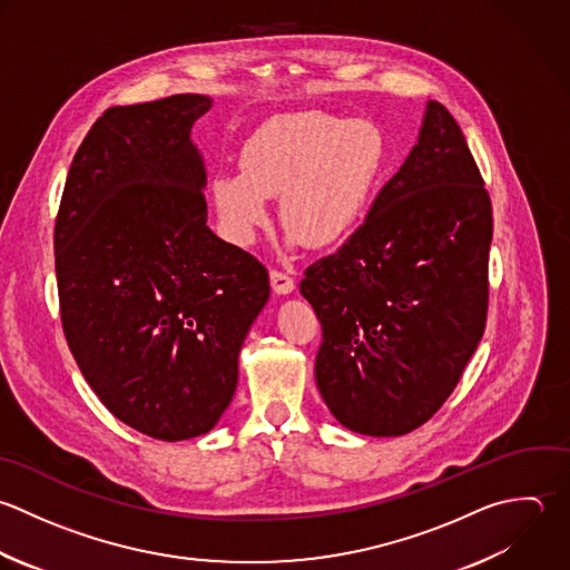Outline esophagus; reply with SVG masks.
Masks as SVG:
<instances>
[{"label": "esophagus", "instance_id": "obj_1", "mask_svg": "<svg viewBox=\"0 0 570 570\" xmlns=\"http://www.w3.org/2000/svg\"><path fill=\"white\" fill-rule=\"evenodd\" d=\"M271 286H273V291H275L277 295H288V293L295 291V279H293L291 275H286V273L273 268V271H271Z\"/></svg>", "mask_w": 570, "mask_h": 570}]
</instances>
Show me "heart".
I'll list each match as a JSON object with an SVG mask.
<instances>
[{
	"label": "heart",
	"instance_id": "obj_1",
	"mask_svg": "<svg viewBox=\"0 0 570 570\" xmlns=\"http://www.w3.org/2000/svg\"><path fill=\"white\" fill-rule=\"evenodd\" d=\"M386 161L384 132L368 119L322 110L284 112L244 144L242 173H219L213 202L226 235L250 244L282 195L286 230L311 248L342 244L360 224Z\"/></svg>",
	"mask_w": 570,
	"mask_h": 570
}]
</instances>
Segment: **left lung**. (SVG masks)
<instances>
[{
	"label": "left lung",
	"instance_id": "8db88e82",
	"mask_svg": "<svg viewBox=\"0 0 570 570\" xmlns=\"http://www.w3.org/2000/svg\"><path fill=\"white\" fill-rule=\"evenodd\" d=\"M491 239L480 168L431 99L366 222L299 284L322 324L317 389L342 426L397 438L442 409L484 335Z\"/></svg>",
	"mask_w": 570,
	"mask_h": 570
}]
</instances>
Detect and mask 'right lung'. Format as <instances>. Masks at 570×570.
Wrapping results in <instances>:
<instances>
[{
	"instance_id": "add662e5",
	"label": "right lung",
	"mask_w": 570,
	"mask_h": 570,
	"mask_svg": "<svg viewBox=\"0 0 570 570\" xmlns=\"http://www.w3.org/2000/svg\"><path fill=\"white\" fill-rule=\"evenodd\" d=\"M210 104L173 95L104 110L72 157L55 222L68 348L117 420L164 442L217 424L271 295L266 266L206 226L190 128Z\"/></svg>"
}]
</instances>
